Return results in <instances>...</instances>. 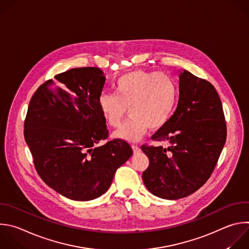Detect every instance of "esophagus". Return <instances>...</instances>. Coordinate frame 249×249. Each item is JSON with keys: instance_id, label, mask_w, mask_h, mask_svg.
Returning a JSON list of instances; mask_svg holds the SVG:
<instances>
[{"instance_id": "esophagus-1", "label": "esophagus", "mask_w": 249, "mask_h": 249, "mask_svg": "<svg viewBox=\"0 0 249 249\" xmlns=\"http://www.w3.org/2000/svg\"><path fill=\"white\" fill-rule=\"evenodd\" d=\"M132 149H133L134 153H139L141 151V148L138 145H132Z\"/></svg>"}]
</instances>
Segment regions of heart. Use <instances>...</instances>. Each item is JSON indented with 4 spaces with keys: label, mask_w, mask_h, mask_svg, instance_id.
<instances>
[{
    "label": "heart",
    "mask_w": 249,
    "mask_h": 249,
    "mask_svg": "<svg viewBox=\"0 0 249 249\" xmlns=\"http://www.w3.org/2000/svg\"><path fill=\"white\" fill-rule=\"evenodd\" d=\"M114 94L103 93L98 107L107 123L116 128L127 113L130 118L114 133L127 142H138L148 127L159 129L171 117L177 102V87L164 73L136 70L113 84Z\"/></svg>",
    "instance_id": "b5f03b06"
}]
</instances>
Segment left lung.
<instances>
[{
  "label": "left lung",
  "instance_id": "8db88e82",
  "mask_svg": "<svg viewBox=\"0 0 249 249\" xmlns=\"http://www.w3.org/2000/svg\"><path fill=\"white\" fill-rule=\"evenodd\" d=\"M226 138L223 107L215 88L183 69L175 112L151 137L168 146H142L149 159L142 173L146 189L170 200L196 192L213 172Z\"/></svg>",
  "mask_w": 249,
  "mask_h": 249
}]
</instances>
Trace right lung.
<instances>
[{
    "instance_id": "add662e5",
    "label": "right lung",
    "mask_w": 249,
    "mask_h": 249,
    "mask_svg": "<svg viewBox=\"0 0 249 249\" xmlns=\"http://www.w3.org/2000/svg\"><path fill=\"white\" fill-rule=\"evenodd\" d=\"M48 80L33 95L24 122L25 142L42 180L78 201L100 197L133 154L128 142L107 138L98 99L106 76L98 67L72 68Z\"/></svg>"
}]
</instances>
